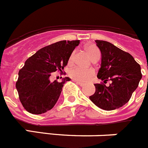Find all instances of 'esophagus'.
I'll list each match as a JSON object with an SVG mask.
<instances>
[{
  "instance_id": "1",
  "label": "esophagus",
  "mask_w": 148,
  "mask_h": 148,
  "mask_svg": "<svg viewBox=\"0 0 148 148\" xmlns=\"http://www.w3.org/2000/svg\"><path fill=\"white\" fill-rule=\"evenodd\" d=\"M73 81H74V82H76V83L78 84V85H80L81 87H82V86H84V84H83V83H82V82H78V81H76V80H73Z\"/></svg>"
}]
</instances>
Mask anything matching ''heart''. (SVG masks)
<instances>
[{
	"label": "heart",
	"instance_id": "1",
	"mask_svg": "<svg viewBox=\"0 0 148 148\" xmlns=\"http://www.w3.org/2000/svg\"><path fill=\"white\" fill-rule=\"evenodd\" d=\"M85 49L91 59H93L96 57H100V51L95 45L87 46ZM73 56H74V53H72L69 58L70 63L73 61ZM94 74H95V70L92 68L82 69L81 67H74L69 72V75L72 78L81 82H87L90 81Z\"/></svg>",
	"mask_w": 148,
	"mask_h": 148
}]
</instances>
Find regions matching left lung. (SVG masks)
I'll return each mask as SVG.
<instances>
[{"instance_id": "obj_1", "label": "left lung", "mask_w": 148, "mask_h": 148, "mask_svg": "<svg viewBox=\"0 0 148 148\" xmlns=\"http://www.w3.org/2000/svg\"><path fill=\"white\" fill-rule=\"evenodd\" d=\"M95 41L101 53V64L97 77L103 82L94 84L95 92L90 99L101 109L113 110L127 103L137 88L142 76L140 65L130 53L111 43ZM108 80L111 83L106 86Z\"/></svg>"}]
</instances>
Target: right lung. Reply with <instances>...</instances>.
Masks as SVG:
<instances>
[{
	"label": "right lung",
	"mask_w": 148,
	"mask_h": 148,
	"mask_svg": "<svg viewBox=\"0 0 148 148\" xmlns=\"http://www.w3.org/2000/svg\"><path fill=\"white\" fill-rule=\"evenodd\" d=\"M80 40H61L38 50L26 61L19 70L16 82L19 99L23 108L32 114H42L56 104L64 83L70 79L63 78L61 82L50 81L53 72L63 73L73 51Z\"/></svg>",
	"instance_id": "obj_1"
}]
</instances>
